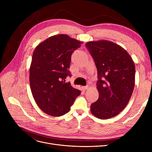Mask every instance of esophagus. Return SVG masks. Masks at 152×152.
Instances as JSON below:
<instances>
[{
	"label": "esophagus",
	"mask_w": 152,
	"mask_h": 152,
	"mask_svg": "<svg viewBox=\"0 0 152 152\" xmlns=\"http://www.w3.org/2000/svg\"><path fill=\"white\" fill-rule=\"evenodd\" d=\"M88 88H89L88 86H84V87H82V89H83L84 91H86V90H87V89H88Z\"/></svg>",
	"instance_id": "obj_1"
}]
</instances>
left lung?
<instances>
[{
	"instance_id": "1",
	"label": "left lung",
	"mask_w": 152,
	"mask_h": 152,
	"mask_svg": "<svg viewBox=\"0 0 152 152\" xmlns=\"http://www.w3.org/2000/svg\"><path fill=\"white\" fill-rule=\"evenodd\" d=\"M86 46L98 70L99 98L91 104V112L101 119L113 117L131 99L135 84L134 63L125 49L110 41H91Z\"/></svg>"
}]
</instances>
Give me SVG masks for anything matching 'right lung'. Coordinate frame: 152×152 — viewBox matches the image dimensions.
Returning <instances> with one entry per match:
<instances>
[{
    "label": "right lung",
    "instance_id": "right-lung-1",
    "mask_svg": "<svg viewBox=\"0 0 152 152\" xmlns=\"http://www.w3.org/2000/svg\"><path fill=\"white\" fill-rule=\"evenodd\" d=\"M82 42L65 34L50 37L34 50L30 68V85L38 107L49 115L68 113L81 91L73 88L66 78L72 53Z\"/></svg>",
    "mask_w": 152,
    "mask_h": 152
}]
</instances>
